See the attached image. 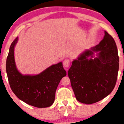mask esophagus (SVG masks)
Returning a JSON list of instances; mask_svg holds the SVG:
<instances>
[{"label":"esophagus","instance_id":"1","mask_svg":"<svg viewBox=\"0 0 124 124\" xmlns=\"http://www.w3.org/2000/svg\"><path fill=\"white\" fill-rule=\"evenodd\" d=\"M70 61L69 59H65V61H63V67H65V68H68L70 66Z\"/></svg>","mask_w":124,"mask_h":124}]
</instances>
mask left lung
I'll list each match as a JSON object with an SVG mask.
<instances>
[{"label": "left lung", "mask_w": 124, "mask_h": 124, "mask_svg": "<svg viewBox=\"0 0 124 124\" xmlns=\"http://www.w3.org/2000/svg\"><path fill=\"white\" fill-rule=\"evenodd\" d=\"M118 69L116 44L105 31L104 38L99 44L86 50L74 59L68 71L77 101L92 104L110 94L116 84Z\"/></svg>", "instance_id": "8db88e82"}]
</instances>
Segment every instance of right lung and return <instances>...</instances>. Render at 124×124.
<instances>
[{"instance_id": "obj_1", "label": "right lung", "mask_w": 124, "mask_h": 124, "mask_svg": "<svg viewBox=\"0 0 124 124\" xmlns=\"http://www.w3.org/2000/svg\"><path fill=\"white\" fill-rule=\"evenodd\" d=\"M18 37L12 42L6 61V72L11 89L19 99L37 108L52 105L59 82L66 75L62 62L47 67L37 75H23L15 64L14 48Z\"/></svg>"}]
</instances>
